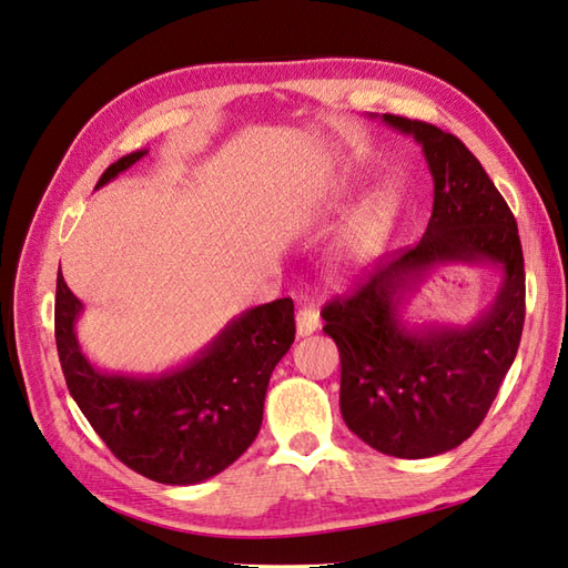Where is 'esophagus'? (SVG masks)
Masks as SVG:
<instances>
[{"instance_id": "1", "label": "esophagus", "mask_w": 568, "mask_h": 568, "mask_svg": "<svg viewBox=\"0 0 568 568\" xmlns=\"http://www.w3.org/2000/svg\"><path fill=\"white\" fill-rule=\"evenodd\" d=\"M317 327H321V315H317L315 308H301L296 313V332H298V337L313 335Z\"/></svg>"}]
</instances>
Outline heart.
I'll return each mask as SVG.
<instances>
[{
	"label": "heart",
	"mask_w": 568,
	"mask_h": 568,
	"mask_svg": "<svg viewBox=\"0 0 568 568\" xmlns=\"http://www.w3.org/2000/svg\"><path fill=\"white\" fill-rule=\"evenodd\" d=\"M395 226V204L385 195V192H376V195L366 197L356 206L352 214L347 229H344L342 251L352 265H364V262L376 257L385 241L390 239Z\"/></svg>",
	"instance_id": "1"
}]
</instances>
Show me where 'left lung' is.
Listing matches in <instances>:
<instances>
[{"label": "left lung", "mask_w": 568, "mask_h": 568, "mask_svg": "<svg viewBox=\"0 0 568 568\" xmlns=\"http://www.w3.org/2000/svg\"><path fill=\"white\" fill-rule=\"evenodd\" d=\"M412 134L434 178V210L419 243L368 272L323 308L342 358L339 409L352 432L393 458H432L475 434L514 364L525 321V267L516 219L458 136L383 115ZM503 270L493 306L467 326H407L406 294L434 264Z\"/></svg>", "instance_id": "obj_1"}]
</instances>
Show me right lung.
I'll use <instances>...</instances> for the list:
<instances>
[{
	"instance_id": "1",
	"label": "right lung",
	"mask_w": 568,
	"mask_h": 568,
	"mask_svg": "<svg viewBox=\"0 0 568 568\" xmlns=\"http://www.w3.org/2000/svg\"><path fill=\"white\" fill-rule=\"evenodd\" d=\"M132 151L101 175V187L140 161ZM81 301L58 272L54 339L67 388L105 446L134 473L161 484H200L253 444L274 366L294 344V301L276 298L241 313L187 364L159 376L95 368L74 325Z\"/></svg>"
}]
</instances>
